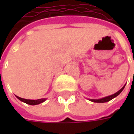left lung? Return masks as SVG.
Wrapping results in <instances>:
<instances>
[{
    "label": "left lung",
    "instance_id": "obj_1",
    "mask_svg": "<svg viewBox=\"0 0 134 134\" xmlns=\"http://www.w3.org/2000/svg\"><path fill=\"white\" fill-rule=\"evenodd\" d=\"M125 87V85L123 86L122 88H121V89L119 91H118L115 94H112V95L108 96V97H105L102 98V99H90L89 100H90V101L92 102H96V103H104V102H109V101H110L111 99H113V98L116 97L117 96H118L119 94H120L122 92V91L123 90H124Z\"/></svg>",
    "mask_w": 134,
    "mask_h": 134
}]
</instances>
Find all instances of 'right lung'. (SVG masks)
Segmentation results:
<instances>
[{
    "mask_svg": "<svg viewBox=\"0 0 134 134\" xmlns=\"http://www.w3.org/2000/svg\"><path fill=\"white\" fill-rule=\"evenodd\" d=\"M16 97L21 102H24L27 104H29V105H37V104H40L41 103H42L46 100V99H36V100H32V99H23V98H21L19 97L16 96Z\"/></svg>",
    "mask_w": 134,
    "mask_h": 134,
    "instance_id": "obj_1",
    "label": "right lung"
}]
</instances>
